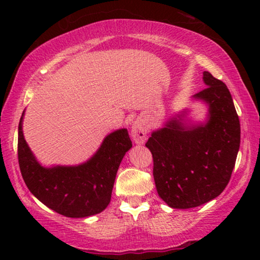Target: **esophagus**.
<instances>
[{"label":"esophagus","instance_id":"esophagus-1","mask_svg":"<svg viewBox=\"0 0 260 260\" xmlns=\"http://www.w3.org/2000/svg\"><path fill=\"white\" fill-rule=\"evenodd\" d=\"M148 134V129L144 126V124L141 122H135L133 124V127H131V136H133L134 141L136 143H143L144 138Z\"/></svg>","mask_w":260,"mask_h":260}]
</instances>
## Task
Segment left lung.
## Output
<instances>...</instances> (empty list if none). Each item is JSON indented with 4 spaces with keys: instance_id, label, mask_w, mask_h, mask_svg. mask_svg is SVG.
<instances>
[{
    "instance_id": "obj_1",
    "label": "left lung",
    "mask_w": 260,
    "mask_h": 260,
    "mask_svg": "<svg viewBox=\"0 0 260 260\" xmlns=\"http://www.w3.org/2000/svg\"><path fill=\"white\" fill-rule=\"evenodd\" d=\"M204 81L207 87L194 97L209 105L208 122L187 127L172 119L145 143L156 189L172 208H194L221 194L239 151L240 122L229 88L207 71Z\"/></svg>"
}]
</instances>
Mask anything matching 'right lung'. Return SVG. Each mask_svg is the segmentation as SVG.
Returning <instances> with one entry per match:
<instances>
[{
	"instance_id": "right-lung-1",
	"label": "right lung",
	"mask_w": 260,
	"mask_h": 260,
	"mask_svg": "<svg viewBox=\"0 0 260 260\" xmlns=\"http://www.w3.org/2000/svg\"><path fill=\"white\" fill-rule=\"evenodd\" d=\"M131 147L127 130L120 129L110 134L84 165L44 168L24 141L22 117L19 123L17 157L24 183L38 200L67 218H86L108 207L117 170Z\"/></svg>"
}]
</instances>
